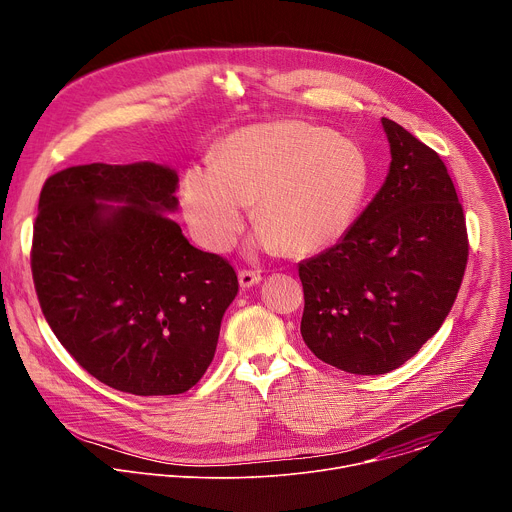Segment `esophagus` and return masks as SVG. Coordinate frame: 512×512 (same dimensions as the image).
<instances>
[{"label": "esophagus", "mask_w": 512, "mask_h": 512, "mask_svg": "<svg viewBox=\"0 0 512 512\" xmlns=\"http://www.w3.org/2000/svg\"><path fill=\"white\" fill-rule=\"evenodd\" d=\"M261 281V275L257 271H251V269H241L239 271V283L241 287H253Z\"/></svg>", "instance_id": "1"}]
</instances>
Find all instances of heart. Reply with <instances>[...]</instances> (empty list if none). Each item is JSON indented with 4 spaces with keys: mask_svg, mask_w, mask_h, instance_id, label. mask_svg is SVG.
<instances>
[{
    "mask_svg": "<svg viewBox=\"0 0 512 512\" xmlns=\"http://www.w3.org/2000/svg\"><path fill=\"white\" fill-rule=\"evenodd\" d=\"M371 186L367 154L352 139L306 121L259 123L231 133L212 164L182 178V210L194 239L227 251L245 225V204L265 249L306 257L340 241Z\"/></svg>",
    "mask_w": 512,
    "mask_h": 512,
    "instance_id": "heart-1",
    "label": "heart"
}]
</instances>
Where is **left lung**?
Masks as SVG:
<instances>
[{
  "mask_svg": "<svg viewBox=\"0 0 512 512\" xmlns=\"http://www.w3.org/2000/svg\"><path fill=\"white\" fill-rule=\"evenodd\" d=\"M391 166L348 233L300 263L302 338L352 375L399 369L440 330L468 263L466 216L446 164L381 119Z\"/></svg>",
  "mask_w": 512,
  "mask_h": 512,
  "instance_id": "left-lung-1",
  "label": "left lung"
}]
</instances>
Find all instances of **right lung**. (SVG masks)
Here are the masks:
<instances>
[{"mask_svg":"<svg viewBox=\"0 0 512 512\" xmlns=\"http://www.w3.org/2000/svg\"><path fill=\"white\" fill-rule=\"evenodd\" d=\"M176 188L178 174L154 162L72 166L44 182L34 223L48 326L89 375L141 397L202 379L239 291L233 265L192 247L166 216Z\"/></svg>","mask_w":512,"mask_h":512,"instance_id":"obj_1","label":"right lung"}]
</instances>
